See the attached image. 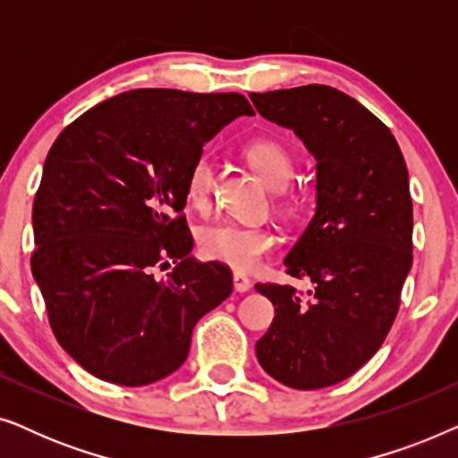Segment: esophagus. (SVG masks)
Wrapping results in <instances>:
<instances>
[{"mask_svg": "<svg viewBox=\"0 0 458 458\" xmlns=\"http://www.w3.org/2000/svg\"><path fill=\"white\" fill-rule=\"evenodd\" d=\"M233 287H235V292L243 293L252 287V281H250L243 273H233Z\"/></svg>", "mask_w": 458, "mask_h": 458, "instance_id": "obj_1", "label": "esophagus"}]
</instances>
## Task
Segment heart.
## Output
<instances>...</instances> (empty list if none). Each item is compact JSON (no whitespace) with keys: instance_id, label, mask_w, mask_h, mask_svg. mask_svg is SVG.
<instances>
[{"instance_id":"heart-1","label":"heart","mask_w":458,"mask_h":458,"mask_svg":"<svg viewBox=\"0 0 458 458\" xmlns=\"http://www.w3.org/2000/svg\"><path fill=\"white\" fill-rule=\"evenodd\" d=\"M246 156L260 177L273 190H284L293 177L292 152L284 143L271 137H259L246 146ZM216 166L215 158L208 152H202L193 160L187 173V199L191 206L204 210L208 208L212 191H215ZM300 202L298 193H290L284 198L285 206H296ZM275 235L265 227H252L242 223H216L206 227L199 233V250L212 260L223 262L235 271H252L262 262L268 252H273Z\"/></svg>"}]
</instances>
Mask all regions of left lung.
<instances>
[{
	"mask_svg": "<svg viewBox=\"0 0 458 458\" xmlns=\"http://www.w3.org/2000/svg\"><path fill=\"white\" fill-rule=\"evenodd\" d=\"M267 121L292 129L317 160V210L285 256L296 287L256 284L275 318L256 342L260 367L296 390L334 386L384 344L412 265L409 171L390 129L327 85L250 93Z\"/></svg>",
	"mask_w": 458,
	"mask_h": 458,
	"instance_id": "8db88e82",
	"label": "left lung"
}]
</instances>
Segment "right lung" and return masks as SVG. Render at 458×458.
Instances as JSON below:
<instances>
[{
    "label": "right lung",
    "instance_id": "add662e5",
    "mask_svg": "<svg viewBox=\"0 0 458 458\" xmlns=\"http://www.w3.org/2000/svg\"><path fill=\"white\" fill-rule=\"evenodd\" d=\"M242 93L133 89L93 106L49 149L33 202V277L55 340L116 386L183 365L191 331L233 290L229 267L190 254L187 173ZM171 261L165 280L155 277Z\"/></svg>",
    "mask_w": 458,
    "mask_h": 458
}]
</instances>
